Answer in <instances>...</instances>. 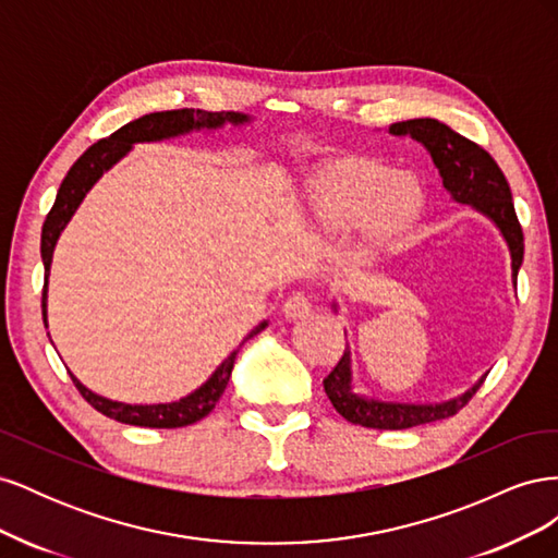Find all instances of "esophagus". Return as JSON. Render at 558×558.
Listing matches in <instances>:
<instances>
[{"label":"esophagus","mask_w":558,"mask_h":558,"mask_svg":"<svg viewBox=\"0 0 558 558\" xmlns=\"http://www.w3.org/2000/svg\"><path fill=\"white\" fill-rule=\"evenodd\" d=\"M312 312V302L305 293H293L289 300H286L283 305V316L289 320H295V318H302L307 316Z\"/></svg>","instance_id":"34e87169"}]
</instances>
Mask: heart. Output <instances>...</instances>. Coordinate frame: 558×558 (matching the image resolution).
Returning a JSON list of instances; mask_svg holds the SVG:
<instances>
[{"label":"heart","instance_id":"1","mask_svg":"<svg viewBox=\"0 0 558 558\" xmlns=\"http://www.w3.org/2000/svg\"><path fill=\"white\" fill-rule=\"evenodd\" d=\"M307 197L318 226L351 232L353 265H375L418 221L424 191L412 174L393 172L381 160L349 156L332 160L310 179Z\"/></svg>","mask_w":558,"mask_h":558}]
</instances>
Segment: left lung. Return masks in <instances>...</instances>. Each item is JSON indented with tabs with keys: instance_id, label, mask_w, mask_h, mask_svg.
I'll list each match as a JSON object with an SVG mask.
<instances>
[{
	"instance_id": "8db88e82",
	"label": "left lung",
	"mask_w": 558,
	"mask_h": 558,
	"mask_svg": "<svg viewBox=\"0 0 558 558\" xmlns=\"http://www.w3.org/2000/svg\"><path fill=\"white\" fill-rule=\"evenodd\" d=\"M388 132L396 134V137H412L414 142L424 144L449 195L456 202H461V205H468L484 214L488 221H494V226L502 234V240L508 242L512 258V281L517 283L519 267L523 263V232L514 211L510 183L500 172L496 160L480 144L461 137L459 132L435 121V118H412V121L393 123ZM332 310L337 312V305H332ZM486 375L477 384H472V388H468L465 393L435 404L386 402L367 398L353 391L351 351L347 344L344 356L324 379V388L332 408L347 421H351V424L379 430H402L453 416L477 393Z\"/></svg>"
}]
</instances>
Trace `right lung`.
<instances>
[{
	"label": "right lung",
	"mask_w": 558,
	"mask_h": 558,
	"mask_svg": "<svg viewBox=\"0 0 558 558\" xmlns=\"http://www.w3.org/2000/svg\"><path fill=\"white\" fill-rule=\"evenodd\" d=\"M251 118L240 111H202V109L158 111V113H146V116L137 118V121H132V123L123 125L121 130H116L111 137L99 140L97 144H93L86 154H83L72 165V170L66 172V177L62 179L60 191L56 195V205L50 207L46 221H44V228H41V260H44V272H46L44 298H41L44 324H46V293H48L50 263H53V251H56L60 234H62L64 226L72 221L74 211L78 209L83 197L88 195L93 185L99 181V177L109 172L111 167L123 156H128L132 144L162 142V140L181 137V134L197 132V130H218L226 123L244 125ZM265 328H267V320H263V324L253 328L244 337V342ZM242 344L214 369V375L205 384L195 388L193 393H189L185 398H179L174 402H158V404L118 402V400H109L105 396L93 393L90 388L83 386L74 375H72V381L76 384L81 396L86 398L97 412H102L109 418L121 421V424L144 426V428H181V426L195 424V421H199V418H205L216 408L218 398L223 396L226 386L230 381L232 365H234V359H238V351L242 349Z\"/></svg>",
	"instance_id": "right-lung-1"
}]
</instances>
